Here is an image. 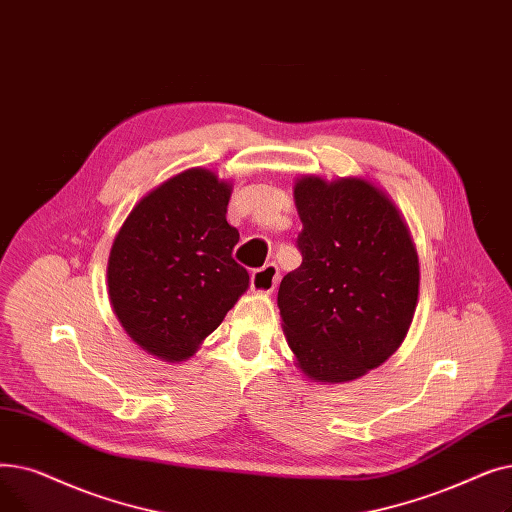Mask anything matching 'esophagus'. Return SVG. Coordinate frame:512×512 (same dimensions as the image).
Returning a JSON list of instances; mask_svg holds the SVG:
<instances>
[{
  "instance_id": "34e87169",
  "label": "esophagus",
  "mask_w": 512,
  "mask_h": 512,
  "mask_svg": "<svg viewBox=\"0 0 512 512\" xmlns=\"http://www.w3.org/2000/svg\"><path fill=\"white\" fill-rule=\"evenodd\" d=\"M277 283H279V269L273 262L264 264L262 269L254 271L252 279H250L252 291H256V294H264V296H269L271 291L277 287Z\"/></svg>"
}]
</instances>
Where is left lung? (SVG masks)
<instances>
[{
	"label": "left lung",
	"mask_w": 512,
	"mask_h": 512,
	"mask_svg": "<svg viewBox=\"0 0 512 512\" xmlns=\"http://www.w3.org/2000/svg\"><path fill=\"white\" fill-rule=\"evenodd\" d=\"M302 264L277 306L296 367L314 383H348L392 356L419 302V254L404 214L367 177L294 183Z\"/></svg>",
	"instance_id": "1"
}]
</instances>
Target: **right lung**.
<instances>
[{
  "instance_id": "obj_1",
  "label": "right lung",
  "mask_w": 512,
  "mask_h": 512,
  "mask_svg": "<svg viewBox=\"0 0 512 512\" xmlns=\"http://www.w3.org/2000/svg\"><path fill=\"white\" fill-rule=\"evenodd\" d=\"M231 191L214 170L187 168L145 193L114 237L112 310L158 360H189L250 285L233 260L239 231L227 223Z\"/></svg>"
}]
</instances>
